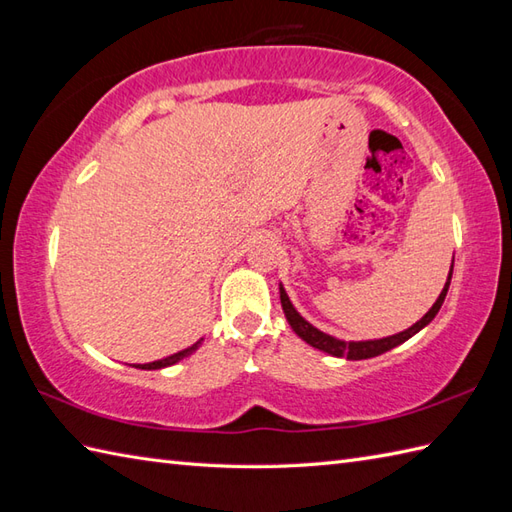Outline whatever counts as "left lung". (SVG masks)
I'll return each mask as SVG.
<instances>
[{
  "mask_svg": "<svg viewBox=\"0 0 512 512\" xmlns=\"http://www.w3.org/2000/svg\"><path fill=\"white\" fill-rule=\"evenodd\" d=\"M451 277H453V262H451L447 284H444L440 297L436 299V303H433V306L429 308V312L424 314L420 321H416V323L411 325V328L402 330L398 334L383 336V339H369V341H341V339H336V336H332V334H325L319 328H314V325L303 319L301 314L297 312V308L292 306L288 292H286V288L281 286V284H279V299H281V308H284V314H286V319L290 323V328H292V332L299 336V339H303L308 345H312L314 350H321V352L330 354V356L347 358V361H363V358H374L378 354H385L389 350H394L396 345L409 341L413 334H418L422 328H427V325L433 319H436V314L440 312L444 299H447V292H449V286H451Z\"/></svg>",
  "mask_w": 512,
  "mask_h": 512,
  "instance_id": "1",
  "label": "left lung"
}]
</instances>
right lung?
<instances>
[{
  "mask_svg": "<svg viewBox=\"0 0 512 512\" xmlns=\"http://www.w3.org/2000/svg\"><path fill=\"white\" fill-rule=\"evenodd\" d=\"M200 343H202V339L198 341V343H193L191 347H187V350H180L178 354H171V356H167V358H160V361H154V363H145V365H138V369H165V367H171V365H176L178 361H182L184 356H189V354H193L195 350H198L200 347Z\"/></svg>",
  "mask_w": 512,
  "mask_h": 512,
  "instance_id": "1",
  "label": "right lung"
}]
</instances>
